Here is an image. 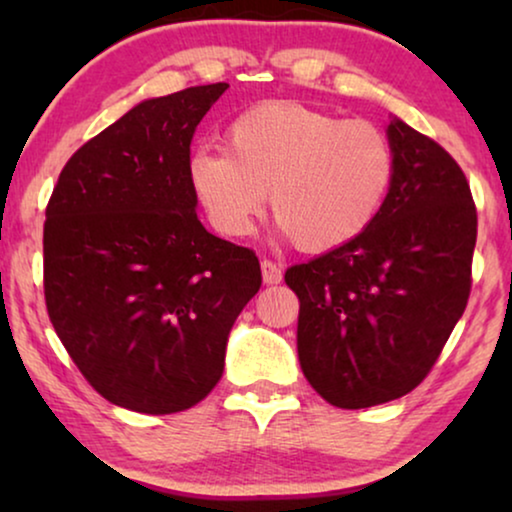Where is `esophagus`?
Returning a JSON list of instances; mask_svg holds the SVG:
<instances>
[{"label":"esophagus","mask_w":512,"mask_h":512,"mask_svg":"<svg viewBox=\"0 0 512 512\" xmlns=\"http://www.w3.org/2000/svg\"><path fill=\"white\" fill-rule=\"evenodd\" d=\"M261 270H263V282L265 284H279L282 282V268H279L277 263H272L265 258L261 261Z\"/></svg>","instance_id":"obj_1"}]
</instances>
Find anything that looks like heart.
<instances>
[{
	"label": "heart",
	"instance_id": "1",
	"mask_svg": "<svg viewBox=\"0 0 512 512\" xmlns=\"http://www.w3.org/2000/svg\"><path fill=\"white\" fill-rule=\"evenodd\" d=\"M226 150L195 146L188 184L212 226L228 237L272 212L305 251H331L377 219L394 181L389 137L370 121H345L300 102H265L226 130Z\"/></svg>",
	"mask_w": 512,
	"mask_h": 512
}]
</instances>
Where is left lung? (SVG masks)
I'll return each instance as SVG.
<instances>
[{
  "instance_id": "obj_1",
  "label": "left lung",
  "mask_w": 512,
  "mask_h": 512,
  "mask_svg": "<svg viewBox=\"0 0 512 512\" xmlns=\"http://www.w3.org/2000/svg\"><path fill=\"white\" fill-rule=\"evenodd\" d=\"M387 135L396 170L377 219L352 242L284 275L300 300L303 375L345 410L415 389L471 296L478 212L464 170L398 118Z\"/></svg>"
}]
</instances>
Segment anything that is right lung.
Instances as JSON below:
<instances>
[{
  "label": "right lung",
  "mask_w": 512,
  "mask_h": 512,
  "mask_svg": "<svg viewBox=\"0 0 512 512\" xmlns=\"http://www.w3.org/2000/svg\"><path fill=\"white\" fill-rule=\"evenodd\" d=\"M226 88L137 104L67 160L46 207L55 333L97 394L144 415L216 387L230 328L261 289L254 251L207 233L188 184L195 128Z\"/></svg>",
  "instance_id": "add662e5"
}]
</instances>
